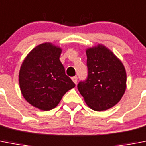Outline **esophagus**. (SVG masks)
Wrapping results in <instances>:
<instances>
[{"label": "esophagus", "instance_id": "obj_1", "mask_svg": "<svg viewBox=\"0 0 146 146\" xmlns=\"http://www.w3.org/2000/svg\"><path fill=\"white\" fill-rule=\"evenodd\" d=\"M72 80H73V82L75 83V84H76L77 83V76L72 77Z\"/></svg>", "mask_w": 146, "mask_h": 146}]
</instances>
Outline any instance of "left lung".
Returning <instances> with one entry per match:
<instances>
[{"mask_svg":"<svg viewBox=\"0 0 146 146\" xmlns=\"http://www.w3.org/2000/svg\"><path fill=\"white\" fill-rule=\"evenodd\" d=\"M88 75L78 90L94 111H105L117 105L126 89V72L111 50L99 44L86 50Z\"/></svg>","mask_w":146,"mask_h":146,"instance_id":"left-lung-1","label":"left lung"}]
</instances>
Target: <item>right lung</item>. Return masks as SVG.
Segmentation results:
<instances>
[{
    "label": "right lung",
    "mask_w": 146,
    "mask_h": 146,
    "mask_svg": "<svg viewBox=\"0 0 146 146\" xmlns=\"http://www.w3.org/2000/svg\"><path fill=\"white\" fill-rule=\"evenodd\" d=\"M61 53L60 47L44 43L29 52L21 67L18 80L22 95L42 111L56 108L66 92L76 86L65 74Z\"/></svg>",
    "instance_id": "obj_1"
}]
</instances>
